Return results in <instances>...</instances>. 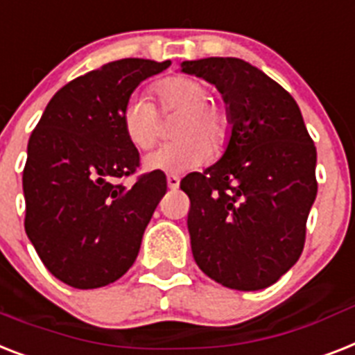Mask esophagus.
Here are the masks:
<instances>
[{"label": "esophagus", "mask_w": 355, "mask_h": 355, "mask_svg": "<svg viewBox=\"0 0 355 355\" xmlns=\"http://www.w3.org/2000/svg\"><path fill=\"white\" fill-rule=\"evenodd\" d=\"M180 186V178L177 175H168V187L169 189H178Z\"/></svg>", "instance_id": "34e87169"}]
</instances>
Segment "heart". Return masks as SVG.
<instances>
[{
	"mask_svg": "<svg viewBox=\"0 0 355 355\" xmlns=\"http://www.w3.org/2000/svg\"><path fill=\"white\" fill-rule=\"evenodd\" d=\"M158 105L164 112L177 111L180 116L173 128L175 142L164 144L144 157L148 171L184 173L198 168L224 148L230 132V118L220 105L209 102V89L193 76H168L155 83ZM129 142L138 149H149L157 140V109L144 94H132L120 112Z\"/></svg>",
	"mask_w": 355,
	"mask_h": 355,
	"instance_id": "1",
	"label": "heart"
}]
</instances>
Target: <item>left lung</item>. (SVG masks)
<instances>
[{"label": "left lung", "mask_w": 355, "mask_h": 355, "mask_svg": "<svg viewBox=\"0 0 355 355\" xmlns=\"http://www.w3.org/2000/svg\"><path fill=\"white\" fill-rule=\"evenodd\" d=\"M180 71L217 87L230 137L217 162L189 173L191 252L207 277L253 292L299 261L318 195V151L301 109L277 82L239 58L182 62Z\"/></svg>", "instance_id": "1"}]
</instances>
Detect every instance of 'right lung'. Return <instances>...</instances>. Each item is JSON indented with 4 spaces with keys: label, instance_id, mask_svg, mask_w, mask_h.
I'll return each instance as SVG.
<instances>
[{
    "label": "right lung",
    "instance_id": "add662e5",
    "mask_svg": "<svg viewBox=\"0 0 355 355\" xmlns=\"http://www.w3.org/2000/svg\"><path fill=\"white\" fill-rule=\"evenodd\" d=\"M169 65L125 58L78 76L51 98L28 138L25 232L45 268L69 286H107L140 252L168 182L162 171L131 187L118 182L140 160L120 112L144 80Z\"/></svg>",
    "mask_w": 355,
    "mask_h": 355
}]
</instances>
